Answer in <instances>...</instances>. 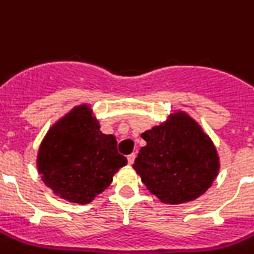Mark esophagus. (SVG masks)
<instances>
[{"mask_svg":"<svg viewBox=\"0 0 254 254\" xmlns=\"http://www.w3.org/2000/svg\"><path fill=\"white\" fill-rule=\"evenodd\" d=\"M135 158H136V154L135 153H131L128 157H127V160H128V163L129 165H132V163L135 162Z\"/></svg>","mask_w":254,"mask_h":254,"instance_id":"obj_1","label":"esophagus"}]
</instances>
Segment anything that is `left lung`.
Instances as JSON below:
<instances>
[{
	"label": "left lung",
	"instance_id": "1",
	"mask_svg": "<svg viewBox=\"0 0 254 254\" xmlns=\"http://www.w3.org/2000/svg\"><path fill=\"white\" fill-rule=\"evenodd\" d=\"M133 169L141 182L165 204L196 200L210 187L219 171V157L210 137L184 112L141 133Z\"/></svg>",
	"mask_w": 254,
	"mask_h": 254
}]
</instances>
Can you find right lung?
<instances>
[{
	"mask_svg": "<svg viewBox=\"0 0 254 254\" xmlns=\"http://www.w3.org/2000/svg\"><path fill=\"white\" fill-rule=\"evenodd\" d=\"M127 165L117 139L100 131L88 105L76 106L54 123L37 153L41 179L61 198L88 204Z\"/></svg>",
	"mask_w": 254,
	"mask_h": 254,
	"instance_id": "1",
	"label": "right lung"
}]
</instances>
